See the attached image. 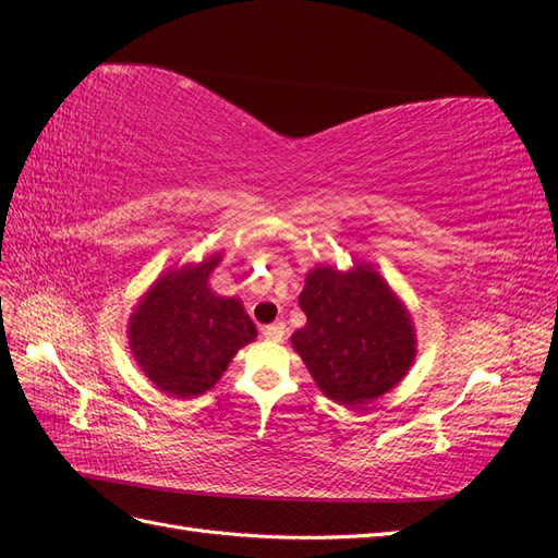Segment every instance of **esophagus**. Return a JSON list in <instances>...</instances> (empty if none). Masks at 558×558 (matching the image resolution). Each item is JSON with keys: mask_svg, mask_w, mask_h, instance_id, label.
<instances>
[{"mask_svg": "<svg viewBox=\"0 0 558 558\" xmlns=\"http://www.w3.org/2000/svg\"><path fill=\"white\" fill-rule=\"evenodd\" d=\"M264 338L270 340V342H280L282 338H286V324L282 322H276L264 328Z\"/></svg>", "mask_w": 558, "mask_h": 558, "instance_id": "1", "label": "esophagus"}]
</instances>
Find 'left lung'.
Segmentation results:
<instances>
[{"mask_svg": "<svg viewBox=\"0 0 558 558\" xmlns=\"http://www.w3.org/2000/svg\"><path fill=\"white\" fill-rule=\"evenodd\" d=\"M300 306L306 326L292 345L330 400L364 405L408 374L414 360L410 316L372 268H314Z\"/></svg>", "mask_w": 558, "mask_h": 558, "instance_id": "obj_1", "label": "left lung"}]
</instances>
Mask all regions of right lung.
Masks as SVG:
<instances>
[{
    "label": "right lung",
    "mask_w": 558,
    "mask_h": 558,
    "mask_svg": "<svg viewBox=\"0 0 558 558\" xmlns=\"http://www.w3.org/2000/svg\"><path fill=\"white\" fill-rule=\"evenodd\" d=\"M220 254L160 278L129 322L141 369L162 393L192 398L218 381L234 352L256 338V326L234 298L208 288Z\"/></svg>",
    "instance_id": "obj_1"
}]
</instances>
